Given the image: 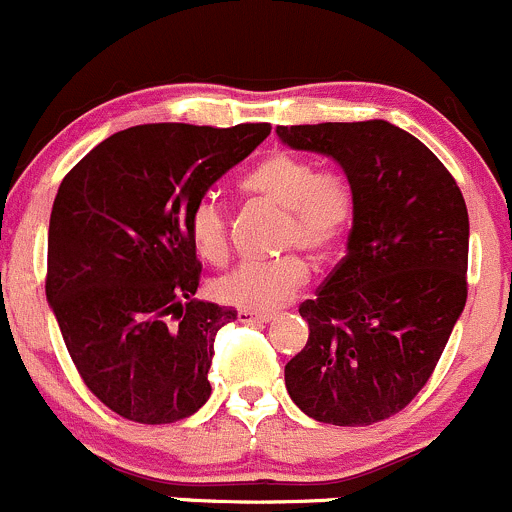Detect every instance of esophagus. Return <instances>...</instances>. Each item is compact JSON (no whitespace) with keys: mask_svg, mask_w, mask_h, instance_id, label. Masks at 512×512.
Listing matches in <instances>:
<instances>
[{"mask_svg":"<svg viewBox=\"0 0 512 512\" xmlns=\"http://www.w3.org/2000/svg\"><path fill=\"white\" fill-rule=\"evenodd\" d=\"M239 323H268L271 313H256V310H239Z\"/></svg>","mask_w":512,"mask_h":512,"instance_id":"1","label":"esophagus"}]
</instances>
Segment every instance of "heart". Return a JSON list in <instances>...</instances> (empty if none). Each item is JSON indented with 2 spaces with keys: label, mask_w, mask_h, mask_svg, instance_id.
Returning <instances> with one entry per match:
<instances>
[{
  "label": "heart",
  "mask_w": 512,
  "mask_h": 512,
  "mask_svg": "<svg viewBox=\"0 0 512 512\" xmlns=\"http://www.w3.org/2000/svg\"><path fill=\"white\" fill-rule=\"evenodd\" d=\"M241 192L258 202L283 209L278 249L305 251L323 261L340 246L355 219V192L337 172H320L308 157L276 150L241 177ZM187 234L202 261L219 263L229 256V214L214 194H204L187 214ZM308 283V266L298 254L273 261L241 263L212 283L219 303L241 310L281 308Z\"/></svg>",
  "instance_id": "heart-1"
}]
</instances>
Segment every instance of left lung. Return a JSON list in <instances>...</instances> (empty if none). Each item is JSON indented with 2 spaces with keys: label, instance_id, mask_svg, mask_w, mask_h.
<instances>
[{
  "label": "left lung",
  "instance_id": "left-lung-1",
  "mask_svg": "<svg viewBox=\"0 0 512 512\" xmlns=\"http://www.w3.org/2000/svg\"><path fill=\"white\" fill-rule=\"evenodd\" d=\"M276 133L333 157L355 192L347 254L298 308L310 333L286 365V389L323 424L389 419L429 382L466 305L463 194L424 142L387 120Z\"/></svg>",
  "mask_w": 512,
  "mask_h": 512
}]
</instances>
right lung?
I'll return each instance as SVG.
<instances>
[{"label":"right lung","mask_w":512,"mask_h":512,"mask_svg":"<svg viewBox=\"0 0 512 512\" xmlns=\"http://www.w3.org/2000/svg\"><path fill=\"white\" fill-rule=\"evenodd\" d=\"M268 133V123L135 125L63 177L46 298L83 384L123 419L172 424L212 394L214 337L236 310L192 298L202 263L187 214Z\"/></svg>","instance_id":"obj_1"}]
</instances>
